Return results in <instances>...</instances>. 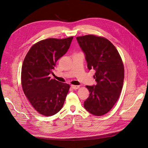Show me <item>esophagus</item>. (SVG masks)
<instances>
[{"mask_svg":"<svg viewBox=\"0 0 148 148\" xmlns=\"http://www.w3.org/2000/svg\"><path fill=\"white\" fill-rule=\"evenodd\" d=\"M71 88L74 89H77L79 88V86H77V85H71Z\"/></svg>","mask_w":148,"mask_h":148,"instance_id":"esophagus-1","label":"esophagus"}]
</instances>
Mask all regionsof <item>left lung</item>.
<instances>
[{
  "instance_id": "1",
  "label": "left lung",
  "mask_w": 148,
  "mask_h": 148,
  "mask_svg": "<svg viewBox=\"0 0 148 148\" xmlns=\"http://www.w3.org/2000/svg\"><path fill=\"white\" fill-rule=\"evenodd\" d=\"M84 52L88 69L96 71L97 83L86 86L89 96L84 107L94 115L107 114L117 101L124 79V66L118 51L108 39L89 34L77 38Z\"/></svg>"
}]
</instances>
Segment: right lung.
Returning a JSON list of instances; mask_svg holds the SVG:
<instances>
[{"label": "right lung", "instance_id": "add662e5", "mask_svg": "<svg viewBox=\"0 0 148 148\" xmlns=\"http://www.w3.org/2000/svg\"><path fill=\"white\" fill-rule=\"evenodd\" d=\"M73 37L49 38L36 43L26 54L21 69V86L38 112L52 116L64 106L70 85L51 79L57 61L65 55Z\"/></svg>", "mask_w": 148, "mask_h": 148}]
</instances>
